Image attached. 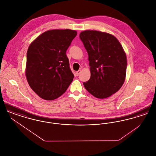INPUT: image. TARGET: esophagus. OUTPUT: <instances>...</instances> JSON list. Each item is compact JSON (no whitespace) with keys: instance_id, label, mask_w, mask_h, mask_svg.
Wrapping results in <instances>:
<instances>
[{"instance_id":"1","label":"esophagus","mask_w":156,"mask_h":156,"mask_svg":"<svg viewBox=\"0 0 156 156\" xmlns=\"http://www.w3.org/2000/svg\"><path fill=\"white\" fill-rule=\"evenodd\" d=\"M81 70H78V71H76V75H77V76H78L79 75L81 74Z\"/></svg>"}]
</instances>
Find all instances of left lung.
I'll return each mask as SVG.
<instances>
[{"label": "left lung", "instance_id": "1", "mask_svg": "<svg viewBox=\"0 0 156 156\" xmlns=\"http://www.w3.org/2000/svg\"><path fill=\"white\" fill-rule=\"evenodd\" d=\"M88 54L90 78L83 84L90 94L104 99L116 93L126 76L125 52L118 39L96 30H86L80 34Z\"/></svg>", "mask_w": 156, "mask_h": 156}]
</instances>
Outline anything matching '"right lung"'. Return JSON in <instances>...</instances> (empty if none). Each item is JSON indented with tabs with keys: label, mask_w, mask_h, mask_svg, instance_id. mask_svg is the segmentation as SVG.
<instances>
[{
	"label": "right lung",
	"mask_w": 156,
	"mask_h": 156,
	"mask_svg": "<svg viewBox=\"0 0 156 156\" xmlns=\"http://www.w3.org/2000/svg\"><path fill=\"white\" fill-rule=\"evenodd\" d=\"M76 34L69 29L48 30L30 45L26 75L31 88L43 99H57L73 81L66 51Z\"/></svg>",
	"instance_id": "add662e5"
}]
</instances>
